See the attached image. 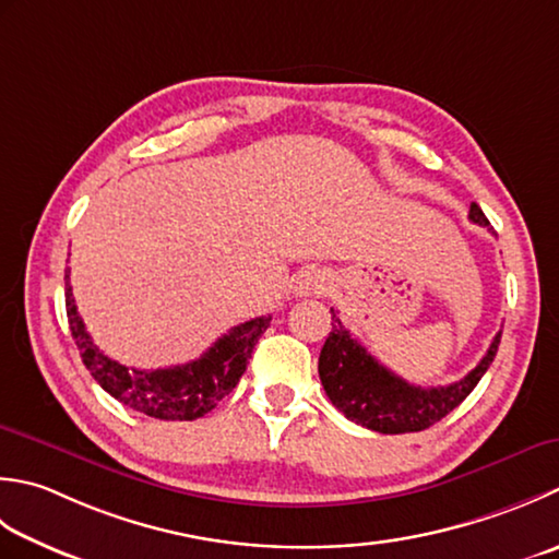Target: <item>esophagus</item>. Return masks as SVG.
Listing matches in <instances>:
<instances>
[{"mask_svg":"<svg viewBox=\"0 0 559 559\" xmlns=\"http://www.w3.org/2000/svg\"><path fill=\"white\" fill-rule=\"evenodd\" d=\"M326 288H330V276L320 269H308L302 271L298 281H295V295L300 298H308V295H322Z\"/></svg>","mask_w":559,"mask_h":559,"instance_id":"esophagus-1","label":"esophagus"}]
</instances>
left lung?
<instances>
[{
	"mask_svg": "<svg viewBox=\"0 0 559 559\" xmlns=\"http://www.w3.org/2000/svg\"><path fill=\"white\" fill-rule=\"evenodd\" d=\"M469 221L489 227L477 203L469 205ZM499 338L501 332L489 344L485 358L463 380L445 388H419L378 364V358L348 334L332 308V332L322 346L317 370L326 397L338 412L346 414V419L380 433H412L441 421L475 390L497 356Z\"/></svg>",
	"mask_w": 559,
	"mask_h": 559,
	"instance_id": "obj_1",
	"label": "left lung"
}]
</instances>
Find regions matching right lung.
<instances>
[{
	"mask_svg": "<svg viewBox=\"0 0 559 559\" xmlns=\"http://www.w3.org/2000/svg\"><path fill=\"white\" fill-rule=\"evenodd\" d=\"M64 308H68L74 344L98 385L118 402H123L126 407L164 421H193L215 409L217 402L235 390L247 370L259 336L271 324V314H261L257 320L233 326L191 364L140 370L108 358L92 342L80 312H76L70 273L64 276Z\"/></svg>",
	"mask_w": 559,
	"mask_h": 559,
	"instance_id": "1",
	"label": "right lung"
}]
</instances>
